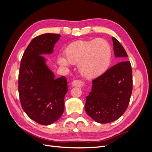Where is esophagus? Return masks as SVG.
<instances>
[{
  "label": "esophagus",
  "instance_id": "1",
  "mask_svg": "<svg viewBox=\"0 0 152 152\" xmlns=\"http://www.w3.org/2000/svg\"><path fill=\"white\" fill-rule=\"evenodd\" d=\"M72 86L75 87H81L82 86H85V82L80 80H75L72 82Z\"/></svg>",
  "mask_w": 152,
  "mask_h": 152
}]
</instances>
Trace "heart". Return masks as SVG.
<instances>
[{
    "instance_id": "heart-1",
    "label": "heart",
    "mask_w": 152,
    "mask_h": 152,
    "mask_svg": "<svg viewBox=\"0 0 152 152\" xmlns=\"http://www.w3.org/2000/svg\"><path fill=\"white\" fill-rule=\"evenodd\" d=\"M112 48L103 39L77 40L65 50V58L58 62L63 66L77 64L81 74L86 78H94L105 72L112 61Z\"/></svg>"
}]
</instances>
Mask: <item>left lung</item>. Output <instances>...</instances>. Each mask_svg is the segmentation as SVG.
<instances>
[{"instance_id": "obj_1", "label": "left lung", "mask_w": 152, "mask_h": 152, "mask_svg": "<svg viewBox=\"0 0 152 152\" xmlns=\"http://www.w3.org/2000/svg\"><path fill=\"white\" fill-rule=\"evenodd\" d=\"M114 54L123 61L93 80V87L86 96L85 110L94 121L101 124L113 122L127 110L132 91V71L125 49L112 37Z\"/></svg>"}]
</instances>
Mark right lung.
<instances>
[{"label":"right lung","instance_id":"add662e5","mask_svg":"<svg viewBox=\"0 0 152 152\" xmlns=\"http://www.w3.org/2000/svg\"><path fill=\"white\" fill-rule=\"evenodd\" d=\"M60 35L44 34L34 38L23 55L18 75V92L22 108L31 119L49 125L64 112L68 91L64 76L54 79L42 54L52 53Z\"/></svg>","mask_w":152,"mask_h":152}]
</instances>
